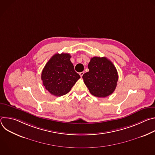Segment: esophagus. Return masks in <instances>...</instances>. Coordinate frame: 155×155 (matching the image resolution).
I'll list each match as a JSON object with an SVG mask.
<instances>
[{"mask_svg": "<svg viewBox=\"0 0 155 155\" xmlns=\"http://www.w3.org/2000/svg\"><path fill=\"white\" fill-rule=\"evenodd\" d=\"M84 72H80V74H80V77H82V76H83V74H84Z\"/></svg>", "mask_w": 155, "mask_h": 155, "instance_id": "34e87169", "label": "esophagus"}]
</instances>
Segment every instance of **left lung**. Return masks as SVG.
<instances>
[{"label":"left lung","mask_w":155,"mask_h":155,"mask_svg":"<svg viewBox=\"0 0 155 155\" xmlns=\"http://www.w3.org/2000/svg\"><path fill=\"white\" fill-rule=\"evenodd\" d=\"M89 72L82 78L90 93L98 97L112 94L117 85L118 75L114 64L105 57H93L88 64Z\"/></svg>","instance_id":"left-lung-1"}]
</instances>
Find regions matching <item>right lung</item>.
<instances>
[{
  "instance_id": "add662e5",
  "label": "right lung",
  "mask_w": 155,
  "mask_h": 155,
  "mask_svg": "<svg viewBox=\"0 0 155 155\" xmlns=\"http://www.w3.org/2000/svg\"><path fill=\"white\" fill-rule=\"evenodd\" d=\"M68 53L55 54L44 67L41 75L46 90L55 96L68 93L80 76L75 70Z\"/></svg>"
}]
</instances>
